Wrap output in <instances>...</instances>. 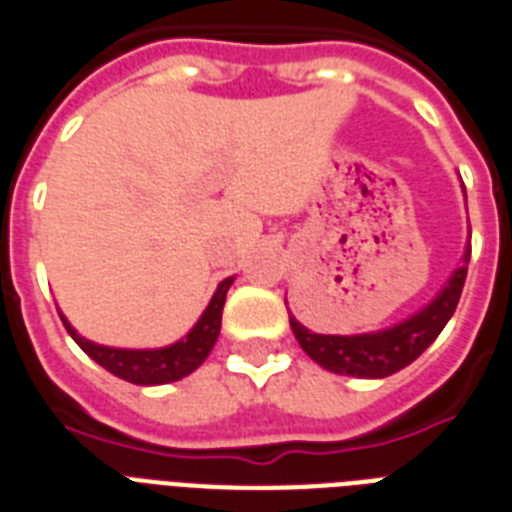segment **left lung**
<instances>
[{
  "mask_svg": "<svg viewBox=\"0 0 512 512\" xmlns=\"http://www.w3.org/2000/svg\"><path fill=\"white\" fill-rule=\"evenodd\" d=\"M470 247L465 249L460 268L446 281V287L438 292V297L430 305H425L412 319L401 321L396 327L372 332V335H316L305 329L297 319L289 316L292 332H295L300 348L324 366L327 372L350 374V377H388L398 369L409 366L417 356L425 353L430 342L441 335L446 321L452 319L460 303L465 276H468Z\"/></svg>",
  "mask_w": 512,
  "mask_h": 512,
  "instance_id": "8db88e82",
  "label": "left lung"
}]
</instances>
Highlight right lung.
<instances>
[{
  "label": "right lung",
  "instance_id": "right-lung-1",
  "mask_svg": "<svg viewBox=\"0 0 512 512\" xmlns=\"http://www.w3.org/2000/svg\"><path fill=\"white\" fill-rule=\"evenodd\" d=\"M233 284V276L223 279L217 284V292L209 300L207 311L201 313V319L196 321V327L177 340L175 345L156 350H127V348H106L98 342L84 340L82 335H76V329L63 319V327L68 329V335L74 337L76 345L92 358L98 361L103 369H108L116 377L132 382V385H164V382L183 380L193 369H199L204 364V358L209 356V350L215 348V340L220 335V321H223V305L228 287Z\"/></svg>",
  "mask_w": 512,
  "mask_h": 512
}]
</instances>
